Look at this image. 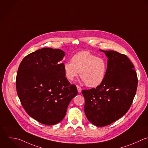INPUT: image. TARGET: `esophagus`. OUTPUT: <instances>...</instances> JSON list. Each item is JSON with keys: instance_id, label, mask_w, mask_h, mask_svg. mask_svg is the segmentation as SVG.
Returning a JSON list of instances; mask_svg holds the SVG:
<instances>
[{"instance_id": "obj_1", "label": "esophagus", "mask_w": 148, "mask_h": 148, "mask_svg": "<svg viewBox=\"0 0 148 148\" xmlns=\"http://www.w3.org/2000/svg\"><path fill=\"white\" fill-rule=\"evenodd\" d=\"M77 90H78V93H80V92L82 91V89H81V88L79 86L77 85Z\"/></svg>"}]
</instances>
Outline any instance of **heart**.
Wrapping results in <instances>:
<instances>
[{
	"label": "heart",
	"instance_id": "heart-1",
	"mask_svg": "<svg viewBox=\"0 0 148 148\" xmlns=\"http://www.w3.org/2000/svg\"><path fill=\"white\" fill-rule=\"evenodd\" d=\"M63 69L68 79L74 80L79 73L81 79L88 86L96 87L106 78L107 63L103 58L88 51H81L73 56L71 62L65 63Z\"/></svg>",
	"mask_w": 148,
	"mask_h": 148
}]
</instances>
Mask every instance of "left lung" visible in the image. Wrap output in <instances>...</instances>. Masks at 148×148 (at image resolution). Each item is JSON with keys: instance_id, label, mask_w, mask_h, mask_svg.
Segmentation results:
<instances>
[{"instance_id": "obj_1", "label": "left lung", "mask_w": 148, "mask_h": 148, "mask_svg": "<svg viewBox=\"0 0 148 148\" xmlns=\"http://www.w3.org/2000/svg\"><path fill=\"white\" fill-rule=\"evenodd\" d=\"M100 51L108 58L103 82L96 88L83 90L86 116L93 125L103 127L120 119L129 110L135 97L138 79L134 66L123 54Z\"/></svg>"}]
</instances>
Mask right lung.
<instances>
[{"mask_svg":"<svg viewBox=\"0 0 148 148\" xmlns=\"http://www.w3.org/2000/svg\"><path fill=\"white\" fill-rule=\"evenodd\" d=\"M65 56L60 49L43 48L25 56L18 67L16 88L27 114L46 125L58 123L77 95L75 85L66 77L60 63Z\"/></svg>","mask_w":148,"mask_h":148,"instance_id":"1","label":"right lung"}]
</instances>
